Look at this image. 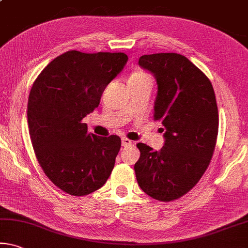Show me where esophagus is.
<instances>
[{
    "label": "esophagus",
    "instance_id": "esophagus-1",
    "mask_svg": "<svg viewBox=\"0 0 248 248\" xmlns=\"http://www.w3.org/2000/svg\"><path fill=\"white\" fill-rule=\"evenodd\" d=\"M121 143H123V147H129V145L132 144V141L128 138H123L121 139Z\"/></svg>",
    "mask_w": 248,
    "mask_h": 248
}]
</instances>
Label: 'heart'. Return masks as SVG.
<instances>
[{
  "label": "heart",
  "instance_id": "heart-1",
  "mask_svg": "<svg viewBox=\"0 0 248 248\" xmlns=\"http://www.w3.org/2000/svg\"><path fill=\"white\" fill-rule=\"evenodd\" d=\"M147 76H149V75L144 72H135L131 75L130 78H140V77H147Z\"/></svg>",
  "mask_w": 248,
  "mask_h": 248
}]
</instances>
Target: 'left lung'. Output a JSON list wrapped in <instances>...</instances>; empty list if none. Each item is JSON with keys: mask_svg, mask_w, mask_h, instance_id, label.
Returning <instances> with one entry per match:
<instances>
[{"mask_svg": "<svg viewBox=\"0 0 248 248\" xmlns=\"http://www.w3.org/2000/svg\"><path fill=\"white\" fill-rule=\"evenodd\" d=\"M139 65L156 78L153 119L166 128V141L159 151L137 143L136 178L152 199L174 201L196 186L213 156L218 132L214 89L206 75L183 55H143Z\"/></svg>", "mask_w": 248, "mask_h": 248, "instance_id": "1", "label": "left lung"}]
</instances>
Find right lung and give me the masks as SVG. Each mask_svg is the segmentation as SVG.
Returning a JSON list of instances; mask_svg holds the SVG:
<instances>
[{
  "instance_id": "obj_1",
  "label": "right lung",
  "mask_w": 248,
  "mask_h": 248,
  "mask_svg": "<svg viewBox=\"0 0 248 248\" xmlns=\"http://www.w3.org/2000/svg\"><path fill=\"white\" fill-rule=\"evenodd\" d=\"M127 61L124 53L68 50L34 81L27 104L31 141L44 173L62 192L90 194L111 174L121 139L89 133L82 119Z\"/></svg>"
}]
</instances>
